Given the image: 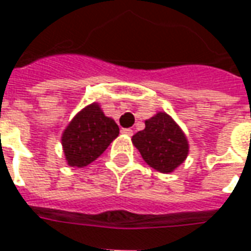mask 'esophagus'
<instances>
[{
  "label": "esophagus",
  "mask_w": 251,
  "mask_h": 251,
  "mask_svg": "<svg viewBox=\"0 0 251 251\" xmlns=\"http://www.w3.org/2000/svg\"><path fill=\"white\" fill-rule=\"evenodd\" d=\"M122 133L126 134V136H131V134H133V130H131V129H122Z\"/></svg>",
  "instance_id": "1"
}]
</instances>
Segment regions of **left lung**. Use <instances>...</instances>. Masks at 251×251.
Returning a JSON list of instances; mask_svg holds the SVG:
<instances>
[{
    "instance_id": "obj_1",
    "label": "left lung",
    "mask_w": 251,
    "mask_h": 251,
    "mask_svg": "<svg viewBox=\"0 0 251 251\" xmlns=\"http://www.w3.org/2000/svg\"><path fill=\"white\" fill-rule=\"evenodd\" d=\"M131 141L140 151L144 162L159 173H173L185 162L189 144L174 120L166 113H157L145 121V129L136 133Z\"/></svg>"
}]
</instances>
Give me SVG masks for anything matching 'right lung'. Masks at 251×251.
Returning <instances> with one entry per match:
<instances>
[{
	"label": "right lung",
	"mask_w": 251,
	"mask_h": 251,
	"mask_svg": "<svg viewBox=\"0 0 251 251\" xmlns=\"http://www.w3.org/2000/svg\"><path fill=\"white\" fill-rule=\"evenodd\" d=\"M120 134L115 121L106 117L98 103L81 110L65 129L62 147L68 164L84 167L96 160Z\"/></svg>",
	"instance_id": "obj_1"
}]
</instances>
